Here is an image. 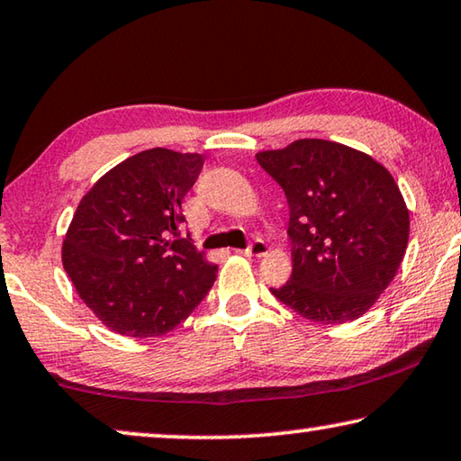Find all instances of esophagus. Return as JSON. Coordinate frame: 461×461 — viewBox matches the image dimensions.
<instances>
[{"label":"esophagus","mask_w":461,"mask_h":461,"mask_svg":"<svg viewBox=\"0 0 461 461\" xmlns=\"http://www.w3.org/2000/svg\"><path fill=\"white\" fill-rule=\"evenodd\" d=\"M267 252H268V246H267L265 240H254V242L248 246L242 254H244V257H250V258H260V257H265Z\"/></svg>","instance_id":"esophagus-1"}]
</instances>
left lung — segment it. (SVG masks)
I'll return each mask as SVG.
<instances>
[{"instance_id":"left-lung-1","label":"left lung","mask_w":461,"mask_h":461,"mask_svg":"<svg viewBox=\"0 0 461 461\" xmlns=\"http://www.w3.org/2000/svg\"><path fill=\"white\" fill-rule=\"evenodd\" d=\"M289 204L291 281L273 295L318 324L361 318L396 276L411 215L396 180L367 153L297 139L257 153Z\"/></svg>"}]
</instances>
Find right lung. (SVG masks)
I'll return each instance as SVG.
<instances>
[{
    "mask_svg": "<svg viewBox=\"0 0 461 461\" xmlns=\"http://www.w3.org/2000/svg\"><path fill=\"white\" fill-rule=\"evenodd\" d=\"M203 162L201 153L139 151L79 201L63 240V268L113 332L133 339L167 334L213 287L217 265L178 238L182 199Z\"/></svg>",
    "mask_w": 461,
    "mask_h": 461,
    "instance_id": "1",
    "label": "right lung"
}]
</instances>
